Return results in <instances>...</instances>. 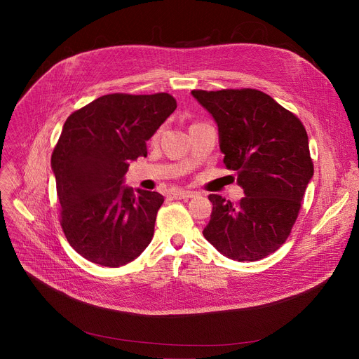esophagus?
<instances>
[{
  "mask_svg": "<svg viewBox=\"0 0 359 359\" xmlns=\"http://www.w3.org/2000/svg\"><path fill=\"white\" fill-rule=\"evenodd\" d=\"M173 195H175V198H177V199H189V198H194V196H195V192L179 189V191H176Z\"/></svg>",
  "mask_w": 359,
  "mask_h": 359,
  "instance_id": "esophagus-1",
  "label": "esophagus"
}]
</instances>
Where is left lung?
I'll return each instance as SVG.
<instances>
[{
    "instance_id": "obj_1",
    "label": "left lung",
    "mask_w": 359,
    "mask_h": 359,
    "mask_svg": "<svg viewBox=\"0 0 359 359\" xmlns=\"http://www.w3.org/2000/svg\"><path fill=\"white\" fill-rule=\"evenodd\" d=\"M192 96L215 119L224 164L246 195L237 203L210 195L203 237L233 260L266 257L288 238L314 173L306 128L255 88L194 90Z\"/></svg>"
}]
</instances>
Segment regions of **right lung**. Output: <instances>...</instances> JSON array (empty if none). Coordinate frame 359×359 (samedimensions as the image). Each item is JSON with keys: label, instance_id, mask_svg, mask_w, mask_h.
I'll list each match as a JSON object with an SVG mask.
<instances>
[{"label": "right lung", "instance_id": "add662e5", "mask_svg": "<svg viewBox=\"0 0 359 359\" xmlns=\"http://www.w3.org/2000/svg\"><path fill=\"white\" fill-rule=\"evenodd\" d=\"M177 103L168 93L106 94L64 123L50 164L61 203V227L84 259L118 268L153 240L158 192L123 186L130 161L147 157V141Z\"/></svg>", "mask_w": 359, "mask_h": 359}]
</instances>
